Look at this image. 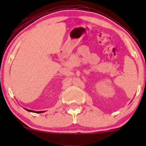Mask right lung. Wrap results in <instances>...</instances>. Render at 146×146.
I'll use <instances>...</instances> for the list:
<instances>
[{
	"instance_id": "right-lung-1",
	"label": "right lung",
	"mask_w": 146,
	"mask_h": 146,
	"mask_svg": "<svg viewBox=\"0 0 146 146\" xmlns=\"http://www.w3.org/2000/svg\"><path fill=\"white\" fill-rule=\"evenodd\" d=\"M25 109L26 110H27V111H29V112H32V113H43V112H44V111H34V110L27 109V108H25Z\"/></svg>"
}]
</instances>
